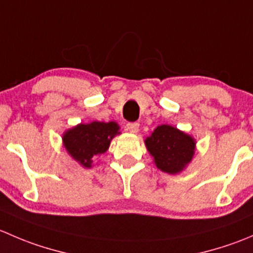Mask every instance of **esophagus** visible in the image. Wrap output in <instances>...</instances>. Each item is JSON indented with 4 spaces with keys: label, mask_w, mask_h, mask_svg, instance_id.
<instances>
[{
    "label": "esophagus",
    "mask_w": 253,
    "mask_h": 253,
    "mask_svg": "<svg viewBox=\"0 0 253 253\" xmlns=\"http://www.w3.org/2000/svg\"><path fill=\"white\" fill-rule=\"evenodd\" d=\"M127 129L131 133H137L139 129V124L138 122H129V124H127Z\"/></svg>",
    "instance_id": "esophagus-1"
}]
</instances>
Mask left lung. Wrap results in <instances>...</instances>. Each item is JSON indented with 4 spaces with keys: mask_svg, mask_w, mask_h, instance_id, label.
I'll use <instances>...</instances> for the list:
<instances>
[{
    "mask_svg": "<svg viewBox=\"0 0 253 253\" xmlns=\"http://www.w3.org/2000/svg\"><path fill=\"white\" fill-rule=\"evenodd\" d=\"M144 143L158 169L168 174L182 171L191 163L196 149L192 137L170 125L158 126Z\"/></svg>",
    "mask_w": 253,
    "mask_h": 253,
    "instance_id": "1",
    "label": "left lung"
}]
</instances>
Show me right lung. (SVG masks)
Instances as JSON below:
<instances>
[{"label":"right lung","mask_w":253,"mask_h":253,"mask_svg":"<svg viewBox=\"0 0 253 253\" xmlns=\"http://www.w3.org/2000/svg\"><path fill=\"white\" fill-rule=\"evenodd\" d=\"M119 129V125L114 121L79 124L63 133V145L73 159L89 169L93 158L109 149L111 139L120 134Z\"/></svg>","instance_id":"right-lung-1"}]
</instances>
